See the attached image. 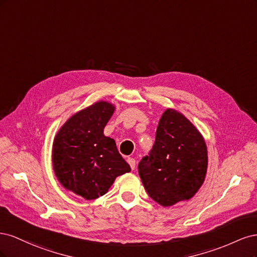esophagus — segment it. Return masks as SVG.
Segmentation results:
<instances>
[{"label": "esophagus", "instance_id": "esophagus-1", "mask_svg": "<svg viewBox=\"0 0 257 257\" xmlns=\"http://www.w3.org/2000/svg\"><path fill=\"white\" fill-rule=\"evenodd\" d=\"M127 163L130 164L131 168L134 170V169H135V166H136V161H135V159H133V158H128V159H127Z\"/></svg>", "mask_w": 257, "mask_h": 257}]
</instances>
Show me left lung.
<instances>
[{"mask_svg":"<svg viewBox=\"0 0 257 257\" xmlns=\"http://www.w3.org/2000/svg\"><path fill=\"white\" fill-rule=\"evenodd\" d=\"M208 166L203 136L174 109L162 114L149 154L138 164V174L154 201L168 207L195 195Z\"/></svg>","mask_w":257,"mask_h":257,"instance_id":"obj_1","label":"left lung"}]
</instances>
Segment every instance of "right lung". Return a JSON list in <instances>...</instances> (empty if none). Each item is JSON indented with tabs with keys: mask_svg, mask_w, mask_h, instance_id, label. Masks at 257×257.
<instances>
[{
	"mask_svg": "<svg viewBox=\"0 0 257 257\" xmlns=\"http://www.w3.org/2000/svg\"><path fill=\"white\" fill-rule=\"evenodd\" d=\"M113 111L107 102L93 104L71 116L54 138V174L65 189L84 199L103 196L116 177L131 172L115 142L104 135Z\"/></svg>",
	"mask_w": 257,
	"mask_h": 257,
	"instance_id": "right-lung-1",
	"label": "right lung"
}]
</instances>
